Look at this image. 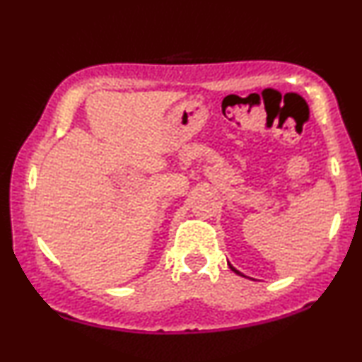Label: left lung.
I'll list each match as a JSON object with an SVG mask.
<instances>
[{
	"instance_id": "1",
	"label": "left lung",
	"mask_w": 362,
	"mask_h": 362,
	"mask_svg": "<svg viewBox=\"0 0 362 362\" xmlns=\"http://www.w3.org/2000/svg\"><path fill=\"white\" fill-rule=\"evenodd\" d=\"M228 264H229V268H230V269H233V272H234V273H238V275L245 276V275H243V273H241V272H238V269H236V268H234V267H233V264H230V263H228ZM246 278H247V276H246Z\"/></svg>"
}]
</instances>
